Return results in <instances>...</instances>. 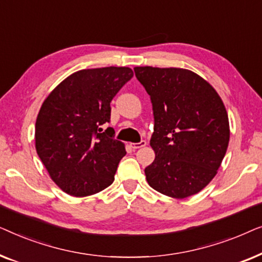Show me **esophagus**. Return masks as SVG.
Returning <instances> with one entry per match:
<instances>
[{
  "instance_id": "34e87169",
  "label": "esophagus",
  "mask_w": 262,
  "mask_h": 262,
  "mask_svg": "<svg viewBox=\"0 0 262 262\" xmlns=\"http://www.w3.org/2000/svg\"><path fill=\"white\" fill-rule=\"evenodd\" d=\"M146 145V142L145 141H142L139 143H131L130 146L132 149H139V148H143V146Z\"/></svg>"
}]
</instances>
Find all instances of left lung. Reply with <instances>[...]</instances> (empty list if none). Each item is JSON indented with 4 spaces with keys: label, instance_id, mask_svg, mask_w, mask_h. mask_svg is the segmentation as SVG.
Returning <instances> with one entry per match:
<instances>
[{
    "label": "left lung",
    "instance_id": "obj_1",
    "mask_svg": "<svg viewBox=\"0 0 262 262\" xmlns=\"http://www.w3.org/2000/svg\"><path fill=\"white\" fill-rule=\"evenodd\" d=\"M150 95L154 162L144 169L150 187L171 198L196 194L217 174L227 152L228 113L212 85L181 68L136 67Z\"/></svg>",
    "mask_w": 262,
    "mask_h": 262
}]
</instances>
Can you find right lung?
<instances>
[{
	"label": "right lung",
	"instance_id": "1",
	"mask_svg": "<svg viewBox=\"0 0 262 262\" xmlns=\"http://www.w3.org/2000/svg\"><path fill=\"white\" fill-rule=\"evenodd\" d=\"M127 67L83 69L63 80L44 100L35 121V150L50 178L74 196L95 194L114 181L124 143L101 132L110 103L131 80Z\"/></svg>",
	"mask_w": 262,
	"mask_h": 262
}]
</instances>
